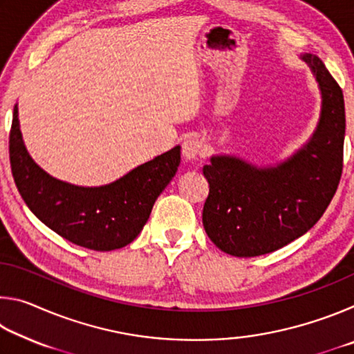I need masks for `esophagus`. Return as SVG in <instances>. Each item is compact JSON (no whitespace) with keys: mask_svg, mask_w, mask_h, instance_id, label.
<instances>
[{"mask_svg":"<svg viewBox=\"0 0 354 354\" xmlns=\"http://www.w3.org/2000/svg\"><path fill=\"white\" fill-rule=\"evenodd\" d=\"M201 147L203 143L200 139H196V137H189V139H185L183 143V156L185 160H194L196 156L200 154L201 151Z\"/></svg>","mask_w":354,"mask_h":354,"instance_id":"obj_1","label":"esophagus"}]
</instances>
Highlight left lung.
<instances>
[{"label": "left lung", "instance_id": "left-lung-1", "mask_svg": "<svg viewBox=\"0 0 354 354\" xmlns=\"http://www.w3.org/2000/svg\"><path fill=\"white\" fill-rule=\"evenodd\" d=\"M301 59L322 92L320 120L306 145L274 167H256L234 156H212L203 167L209 183L203 226L231 256H261L293 242L320 220L337 190L344 169V93L319 57Z\"/></svg>", "mask_w": 354, "mask_h": 354}]
</instances>
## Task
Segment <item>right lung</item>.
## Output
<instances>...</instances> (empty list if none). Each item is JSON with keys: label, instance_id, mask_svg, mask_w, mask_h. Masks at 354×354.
Segmentation results:
<instances>
[{"label": "right lung", "instance_id": "right-lung-1", "mask_svg": "<svg viewBox=\"0 0 354 354\" xmlns=\"http://www.w3.org/2000/svg\"><path fill=\"white\" fill-rule=\"evenodd\" d=\"M9 158L17 189L41 223L80 247L111 251L140 234L154 201L175 176L181 147L171 148L111 184L80 187L50 176L31 159L21 139L15 106Z\"/></svg>", "mask_w": 354, "mask_h": 354}]
</instances>
